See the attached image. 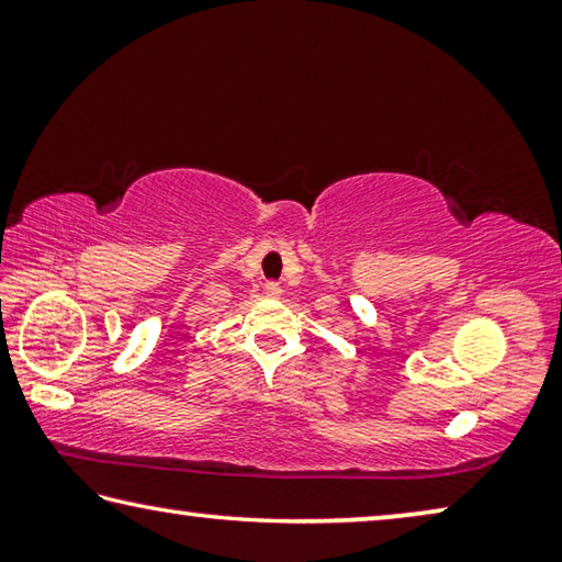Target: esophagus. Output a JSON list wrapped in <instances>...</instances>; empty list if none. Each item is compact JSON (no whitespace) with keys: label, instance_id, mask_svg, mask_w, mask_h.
Wrapping results in <instances>:
<instances>
[{"label":"esophagus","instance_id":"obj_1","mask_svg":"<svg viewBox=\"0 0 562 562\" xmlns=\"http://www.w3.org/2000/svg\"><path fill=\"white\" fill-rule=\"evenodd\" d=\"M265 294H268V297H280L282 294L280 282H265Z\"/></svg>","mask_w":562,"mask_h":562}]
</instances>
